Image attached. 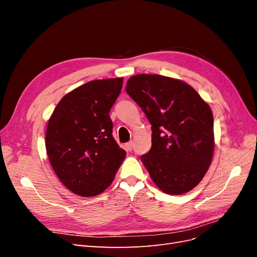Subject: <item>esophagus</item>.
Masks as SVG:
<instances>
[{
  "instance_id": "esophagus-1",
  "label": "esophagus",
  "mask_w": 257,
  "mask_h": 257,
  "mask_svg": "<svg viewBox=\"0 0 257 257\" xmlns=\"http://www.w3.org/2000/svg\"><path fill=\"white\" fill-rule=\"evenodd\" d=\"M125 148H126V150L131 151L132 149H133V142H128L127 144H125Z\"/></svg>"
}]
</instances>
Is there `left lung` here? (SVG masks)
Here are the masks:
<instances>
[{"label":"left lung","instance_id":"left-lung-1","mask_svg":"<svg viewBox=\"0 0 257 257\" xmlns=\"http://www.w3.org/2000/svg\"><path fill=\"white\" fill-rule=\"evenodd\" d=\"M125 90L151 124V149L141 160L153 182L170 195L195 188L213 154L209 105L188 83L161 75L131 77Z\"/></svg>","mask_w":257,"mask_h":257}]
</instances>
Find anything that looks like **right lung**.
<instances>
[{
    "label": "right lung",
    "mask_w": 257,
    "mask_h": 257,
    "mask_svg": "<svg viewBox=\"0 0 257 257\" xmlns=\"http://www.w3.org/2000/svg\"><path fill=\"white\" fill-rule=\"evenodd\" d=\"M123 78L93 80L62 98L50 116L46 150L66 188L83 197L98 195L113 181L125 151L112 137L109 111Z\"/></svg>",
    "instance_id": "obj_1"
}]
</instances>
